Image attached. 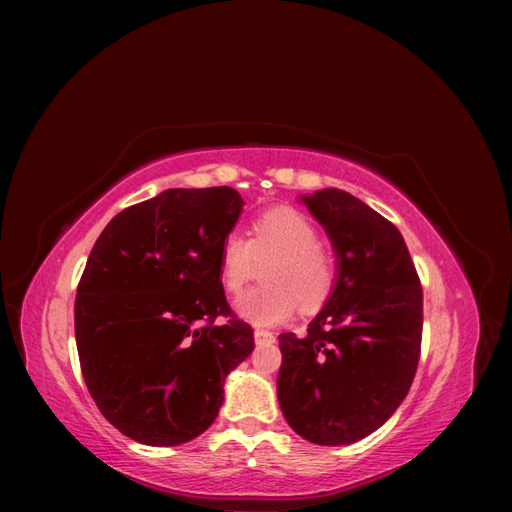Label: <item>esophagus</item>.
Here are the masks:
<instances>
[{"label":"esophagus","mask_w":512,"mask_h":512,"mask_svg":"<svg viewBox=\"0 0 512 512\" xmlns=\"http://www.w3.org/2000/svg\"><path fill=\"white\" fill-rule=\"evenodd\" d=\"M254 339H256V344H258V346H269V344H273V342H275V335H273L271 331L256 329V331H254Z\"/></svg>","instance_id":"esophagus-1"}]
</instances>
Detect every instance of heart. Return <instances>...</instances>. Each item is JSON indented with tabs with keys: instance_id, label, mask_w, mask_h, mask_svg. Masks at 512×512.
Listing matches in <instances>:
<instances>
[{
	"instance_id": "obj_1",
	"label": "heart",
	"mask_w": 512,
	"mask_h": 512,
	"mask_svg": "<svg viewBox=\"0 0 512 512\" xmlns=\"http://www.w3.org/2000/svg\"><path fill=\"white\" fill-rule=\"evenodd\" d=\"M262 269V284L237 301V314L254 327H273L297 307L314 314L337 284V258L318 241L314 222L292 207L269 209L252 222L250 239L230 232L220 245V280L239 294Z\"/></svg>"
}]
</instances>
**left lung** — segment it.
I'll return each instance as SVG.
<instances>
[{
  "mask_svg": "<svg viewBox=\"0 0 512 512\" xmlns=\"http://www.w3.org/2000/svg\"><path fill=\"white\" fill-rule=\"evenodd\" d=\"M324 226L337 284L307 333L280 335L277 399L305 440H363L406 399L421 356L423 288L404 237L344 190L301 196Z\"/></svg>",
  "mask_w": 512,
  "mask_h": 512,
  "instance_id": "left-lung-1",
  "label": "left lung"
}]
</instances>
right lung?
<instances>
[{
	"mask_svg": "<svg viewBox=\"0 0 512 512\" xmlns=\"http://www.w3.org/2000/svg\"><path fill=\"white\" fill-rule=\"evenodd\" d=\"M241 207L228 185L166 190L117 213L91 250L74 301L76 348L91 397L123 436L194 440L254 350L220 280V245ZM220 315L229 320L215 325Z\"/></svg>",
	"mask_w": 512,
	"mask_h": 512,
	"instance_id": "right-lung-1",
	"label": "right lung"
}]
</instances>
